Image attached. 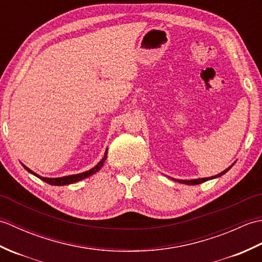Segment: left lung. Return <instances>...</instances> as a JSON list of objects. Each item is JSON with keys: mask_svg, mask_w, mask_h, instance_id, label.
Segmentation results:
<instances>
[{"mask_svg": "<svg viewBox=\"0 0 262 262\" xmlns=\"http://www.w3.org/2000/svg\"><path fill=\"white\" fill-rule=\"evenodd\" d=\"M235 164V162L233 163L231 166H229V168L227 169H225L223 172H221V173H219V174H216V176H214V177H209V178H198V179H192V180H179V179H174V178H170V179H172L173 181H177V182H179V183H185V185H191V186H194V185H199V183H203V182H205V181H208V180H211V179H215V178H219V177H222L223 174H225L227 171H229L233 165Z\"/></svg>", "mask_w": 262, "mask_h": 262, "instance_id": "1", "label": "left lung"}]
</instances>
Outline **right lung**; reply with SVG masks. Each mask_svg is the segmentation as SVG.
I'll return each mask as SVG.
<instances>
[{"label": "right lung", "mask_w": 262, "mask_h": 262, "mask_svg": "<svg viewBox=\"0 0 262 262\" xmlns=\"http://www.w3.org/2000/svg\"><path fill=\"white\" fill-rule=\"evenodd\" d=\"M107 154H108V148L105 149L104 155H103V158L101 159V161H100V162L96 166H93L92 169L88 170V171H84V172H81V173H77V174H71V176H65V177H60V178H45V177H41V176L37 174L36 172H33L32 170H30L29 168H27L25 164H22V165H24V168L28 172H29V173L36 176L40 180L49 183V185H52V186H65V185H71V183H75L77 181H81L83 179H85V178H89V177H91L92 174L97 173V172L102 168L104 161L107 160Z\"/></svg>", "instance_id": "add662e5"}]
</instances>
